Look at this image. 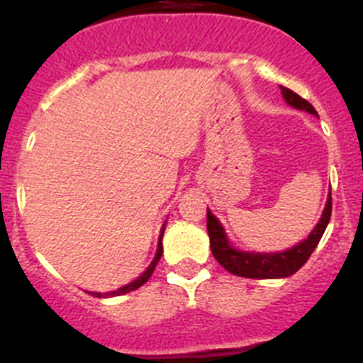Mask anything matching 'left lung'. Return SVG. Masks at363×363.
<instances>
[{
  "label": "left lung",
  "instance_id": "obj_1",
  "mask_svg": "<svg viewBox=\"0 0 363 363\" xmlns=\"http://www.w3.org/2000/svg\"><path fill=\"white\" fill-rule=\"evenodd\" d=\"M280 89L285 101L291 107L300 108V111H306L309 114L318 116V112L314 111V107L307 99L298 96L296 92H293L287 86H280ZM331 209L333 200L331 192H329L325 209H323L322 218L316 223L313 233L307 236V240H303V242H300L298 245L291 247V249H287L284 252H243L238 251V249H234L229 243V240H227L225 230H223L221 223L218 221V218L207 209V230H209L211 238V251H213V256L216 258L218 264L223 269H227L229 272H233V274H236V277L256 278V280L287 278L291 274H294L300 267H303V264L313 255L318 242L322 240L323 233H325L327 223L331 220Z\"/></svg>",
  "mask_w": 363,
  "mask_h": 363
}]
</instances>
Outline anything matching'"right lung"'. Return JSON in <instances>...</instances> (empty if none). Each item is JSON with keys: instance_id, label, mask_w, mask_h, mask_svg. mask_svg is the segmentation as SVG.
<instances>
[{"instance_id": "obj_1", "label": "right lung", "mask_w": 363, "mask_h": 363, "mask_svg": "<svg viewBox=\"0 0 363 363\" xmlns=\"http://www.w3.org/2000/svg\"><path fill=\"white\" fill-rule=\"evenodd\" d=\"M163 230H165V225L162 227V234H160V242H158V251H156V256H154L152 264H150L149 267H147V271L143 272L142 277H140V278H136V280H134V281H130L129 285H125V287H121V289H118V291H112V293H105V294H101V293H91L92 296H98V298H101V296H120V294H127V293H130V291H136V289H140V287H142V285L145 284V281L149 280L150 277H152L154 269H156V264H158V262H160V258H162V255H163V247H162Z\"/></svg>"}]
</instances>
